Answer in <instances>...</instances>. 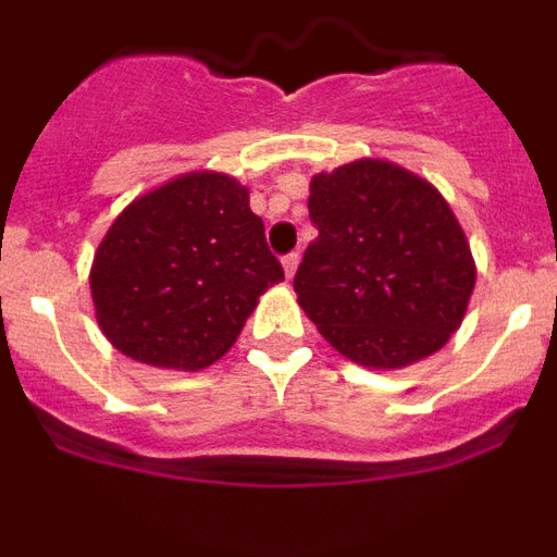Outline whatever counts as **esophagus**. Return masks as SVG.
I'll use <instances>...</instances> for the list:
<instances>
[{
    "label": "esophagus",
    "instance_id": "34e87169",
    "mask_svg": "<svg viewBox=\"0 0 557 557\" xmlns=\"http://www.w3.org/2000/svg\"><path fill=\"white\" fill-rule=\"evenodd\" d=\"M298 259H301V256L295 253H287V256H282V264H284V273H287V278H293L295 275V270H298Z\"/></svg>",
    "mask_w": 557,
    "mask_h": 557
}]
</instances>
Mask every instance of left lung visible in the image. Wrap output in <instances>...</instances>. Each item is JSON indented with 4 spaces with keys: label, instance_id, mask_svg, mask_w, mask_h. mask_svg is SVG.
I'll use <instances>...</instances> for the list:
<instances>
[{
    "label": "left lung",
    "instance_id": "8db88e82",
    "mask_svg": "<svg viewBox=\"0 0 557 557\" xmlns=\"http://www.w3.org/2000/svg\"><path fill=\"white\" fill-rule=\"evenodd\" d=\"M309 243L293 287L309 321L343 357L405 368L460 326L474 259L435 186L387 161L314 175Z\"/></svg>",
    "mask_w": 557,
    "mask_h": 557
}]
</instances>
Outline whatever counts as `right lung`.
Returning <instances> with one entry per match:
<instances>
[{
	"instance_id": "add662e5",
	"label": "right lung",
	"mask_w": 557,
	"mask_h": 557,
	"mask_svg": "<svg viewBox=\"0 0 557 557\" xmlns=\"http://www.w3.org/2000/svg\"><path fill=\"white\" fill-rule=\"evenodd\" d=\"M284 278L248 189L191 172L133 200L97 248V323L127 357L200 371L236 343L259 295Z\"/></svg>"
}]
</instances>
